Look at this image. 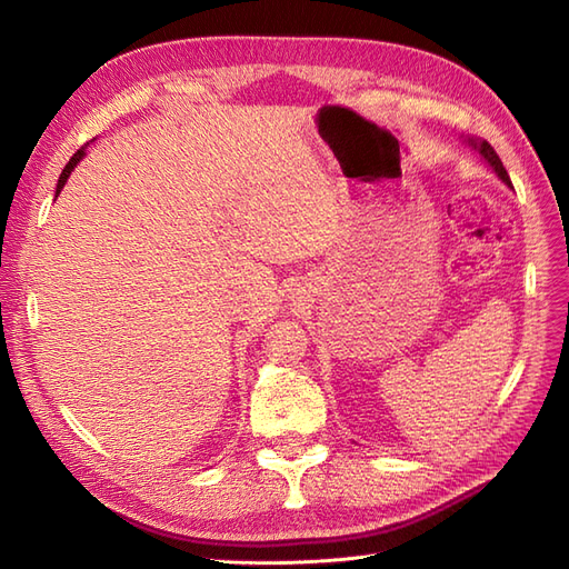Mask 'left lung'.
Wrapping results in <instances>:
<instances>
[{"label":"left lung","instance_id":"1","mask_svg":"<svg viewBox=\"0 0 569 569\" xmlns=\"http://www.w3.org/2000/svg\"><path fill=\"white\" fill-rule=\"evenodd\" d=\"M462 142L468 144L470 149H475V151L479 153V157L487 161V166L493 170V173L498 176V180H501L503 184H508V187L512 189V184H510V178H508V170L503 168L501 159H498V153L493 151V147H491L489 142H485V140H477V137H465Z\"/></svg>","mask_w":569,"mask_h":569}]
</instances>
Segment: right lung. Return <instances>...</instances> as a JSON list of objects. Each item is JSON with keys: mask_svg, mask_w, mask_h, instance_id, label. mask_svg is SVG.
I'll list each match as a JSON object with an SVG mask.
<instances>
[{"mask_svg": "<svg viewBox=\"0 0 569 569\" xmlns=\"http://www.w3.org/2000/svg\"><path fill=\"white\" fill-rule=\"evenodd\" d=\"M84 149H88V144H84V147H80L76 153H73V157H71V161H68L66 163V168H63V173L59 176V182H57V197L61 194V189H63V184H66V180L68 178H71V173H73V170H76V166L84 159Z\"/></svg>", "mask_w": 569, "mask_h": 569, "instance_id": "obj_1", "label": "right lung"}]
</instances>
